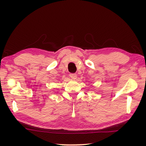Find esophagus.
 <instances>
[{"label":"esophagus","mask_w":146,"mask_h":146,"mask_svg":"<svg viewBox=\"0 0 146 146\" xmlns=\"http://www.w3.org/2000/svg\"><path fill=\"white\" fill-rule=\"evenodd\" d=\"M70 77L71 78H73V79H76V73H70Z\"/></svg>","instance_id":"obj_1"}]
</instances>
